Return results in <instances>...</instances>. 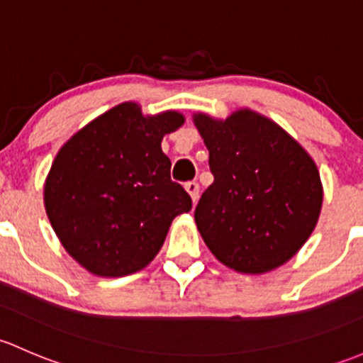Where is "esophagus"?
<instances>
[{
    "label": "esophagus",
    "instance_id": "esophagus-1",
    "mask_svg": "<svg viewBox=\"0 0 363 363\" xmlns=\"http://www.w3.org/2000/svg\"><path fill=\"white\" fill-rule=\"evenodd\" d=\"M185 190L190 194V197H192L194 203L199 199V183H197V182H186L185 183Z\"/></svg>",
    "mask_w": 363,
    "mask_h": 363
}]
</instances>
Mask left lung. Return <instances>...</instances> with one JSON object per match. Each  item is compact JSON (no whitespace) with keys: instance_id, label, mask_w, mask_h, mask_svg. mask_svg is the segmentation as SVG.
<instances>
[{"instance_id":"8db88e82","label":"left lung","mask_w":363,"mask_h":363,"mask_svg":"<svg viewBox=\"0 0 363 363\" xmlns=\"http://www.w3.org/2000/svg\"><path fill=\"white\" fill-rule=\"evenodd\" d=\"M194 124L215 177L194 213L208 248L245 274H264L289 262L321 211L315 160L286 130L248 108L225 121L196 113Z\"/></svg>"}]
</instances>
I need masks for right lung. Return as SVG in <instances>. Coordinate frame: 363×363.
Returning <instances> with one entry per match:
<instances>
[{
	"label": "right lung",
	"mask_w": 363,
	"mask_h": 363,
	"mask_svg": "<svg viewBox=\"0 0 363 363\" xmlns=\"http://www.w3.org/2000/svg\"><path fill=\"white\" fill-rule=\"evenodd\" d=\"M178 111L141 113L127 101L66 141L45 180L47 216L66 252L89 272L118 278L154 260L174 216L192 199L171 180L160 143L183 125Z\"/></svg>",
	"instance_id": "right-lung-1"
}]
</instances>
